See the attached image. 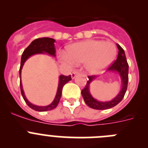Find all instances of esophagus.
I'll use <instances>...</instances> for the list:
<instances>
[{
	"instance_id": "34e87169",
	"label": "esophagus",
	"mask_w": 148,
	"mask_h": 148,
	"mask_svg": "<svg viewBox=\"0 0 148 148\" xmlns=\"http://www.w3.org/2000/svg\"><path fill=\"white\" fill-rule=\"evenodd\" d=\"M78 71H73V73H72V74H71V77H72V78H75V77L77 75H78Z\"/></svg>"
}]
</instances>
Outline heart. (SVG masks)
<instances>
[{
	"mask_svg": "<svg viewBox=\"0 0 148 148\" xmlns=\"http://www.w3.org/2000/svg\"><path fill=\"white\" fill-rule=\"evenodd\" d=\"M117 49L113 43L99 40H87L75 43L68 48L63 59L68 63H84L85 70L97 74L113 62Z\"/></svg>",
	"mask_w": 148,
	"mask_h": 148,
	"instance_id": "heart-1",
	"label": "heart"
}]
</instances>
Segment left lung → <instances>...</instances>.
<instances>
[{
	"label": "left lung",
	"instance_id": "left-lung-1",
	"mask_svg": "<svg viewBox=\"0 0 148 148\" xmlns=\"http://www.w3.org/2000/svg\"><path fill=\"white\" fill-rule=\"evenodd\" d=\"M116 46L119 49L118 57H117V59L113 62V64L107 70V71L118 73L121 80V89L118 95L111 101H98L94 99L90 92V84L95 78H96L97 76L96 75L88 76L89 80L87 82L85 87L82 90V95L86 104L92 109L107 110L113 108L122 100L127 91L128 84V69H129V66H128L124 49L121 47L119 44H117Z\"/></svg>",
	"mask_w": 148,
	"mask_h": 148
}]
</instances>
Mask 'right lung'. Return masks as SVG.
I'll return each mask as SVG.
<instances>
[{
	"label": "right lung",
	"instance_id": "1",
	"mask_svg": "<svg viewBox=\"0 0 148 148\" xmlns=\"http://www.w3.org/2000/svg\"><path fill=\"white\" fill-rule=\"evenodd\" d=\"M55 39L50 38H37L34 40L28 46V47L26 48L23 51V54L21 56V66L20 70H19V75H21V70L23 68V64L25 61L28 59L29 57L35 54H44V53H47V54L49 55L52 56H56V48H55ZM71 75H61L59 76V82H58V90H57V92H56V97H55L54 100L50 104L47 106H37L35 104L30 103L28 100H27V97L25 96V94L23 92V87H22L21 83V78L20 80V87H21V92L22 96H23V99L25 101V102L27 103V105L30 108H32V110L36 111H39V112H44V111L51 110H53L57 107L59 102L60 99L61 97V93H62V89L64 85L65 84L67 83L68 82H70L71 80Z\"/></svg>",
	"mask_w": 148,
	"mask_h": 148
}]
</instances>
